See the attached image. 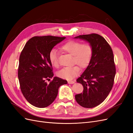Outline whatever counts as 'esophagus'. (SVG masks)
Masks as SVG:
<instances>
[{"label":"esophagus","instance_id":"34e87169","mask_svg":"<svg viewBox=\"0 0 133 133\" xmlns=\"http://www.w3.org/2000/svg\"><path fill=\"white\" fill-rule=\"evenodd\" d=\"M75 83V82H74V81H71V80H69V81H68V84H74Z\"/></svg>","mask_w":133,"mask_h":133}]
</instances>
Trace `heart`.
Instances as JSON below:
<instances>
[{
	"mask_svg": "<svg viewBox=\"0 0 133 133\" xmlns=\"http://www.w3.org/2000/svg\"><path fill=\"white\" fill-rule=\"evenodd\" d=\"M60 50L73 55V64H76L82 69L87 68L91 61L92 55V48L89 43L82 44L80 42L71 41L66 42L60 47ZM49 59L51 65L59 66L58 53L56 49H52L49 54ZM80 72L78 65L71 68H65L60 70L58 75L59 77L66 80H71L77 76Z\"/></svg>",
	"mask_w": 133,
	"mask_h": 133,
	"instance_id": "obj_1",
	"label": "heart"
}]
</instances>
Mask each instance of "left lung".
<instances>
[{"instance_id": "obj_1", "label": "left lung", "mask_w": 133, "mask_h": 133, "mask_svg": "<svg viewBox=\"0 0 133 133\" xmlns=\"http://www.w3.org/2000/svg\"><path fill=\"white\" fill-rule=\"evenodd\" d=\"M74 38L87 41L92 48L89 65L76 80L82 84L83 91L75 96L80 105L92 108L104 102L113 86L116 73L113 53L106 40L99 34L79 35Z\"/></svg>"}]
</instances>
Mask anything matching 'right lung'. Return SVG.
Masks as SVG:
<instances>
[{
	"label": "right lung",
	"instance_id": "right-lung-1",
	"mask_svg": "<svg viewBox=\"0 0 133 133\" xmlns=\"http://www.w3.org/2000/svg\"><path fill=\"white\" fill-rule=\"evenodd\" d=\"M65 37L48 35L30 39L19 58L18 79L22 93L27 101L35 107H47L53 103L59 88L67 81L54 76L49 54ZM53 78L48 84L45 79Z\"/></svg>",
	"mask_w": 133,
	"mask_h": 133
}]
</instances>
